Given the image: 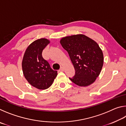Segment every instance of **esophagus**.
Masks as SVG:
<instances>
[{
  "label": "esophagus",
  "instance_id": "esophagus-1",
  "mask_svg": "<svg viewBox=\"0 0 126 126\" xmlns=\"http://www.w3.org/2000/svg\"><path fill=\"white\" fill-rule=\"evenodd\" d=\"M59 71H61V72L64 71V68L63 67H61V68H60V69H59Z\"/></svg>",
  "mask_w": 126,
  "mask_h": 126
}]
</instances>
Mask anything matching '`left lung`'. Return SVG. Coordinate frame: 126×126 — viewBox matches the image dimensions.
I'll use <instances>...</instances> for the list:
<instances>
[{
    "label": "left lung",
    "mask_w": 126,
    "mask_h": 126,
    "mask_svg": "<svg viewBox=\"0 0 126 126\" xmlns=\"http://www.w3.org/2000/svg\"><path fill=\"white\" fill-rule=\"evenodd\" d=\"M60 43L69 54L76 74L70 80L80 87L88 86L99 76L103 54L96 42L83 34L63 37Z\"/></svg>",
    "instance_id": "obj_1"
}]
</instances>
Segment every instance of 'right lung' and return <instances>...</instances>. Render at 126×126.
<instances>
[{
    "instance_id": "right-lung-1",
    "label": "right lung",
    "mask_w": 126,
    "mask_h": 126,
    "mask_svg": "<svg viewBox=\"0 0 126 126\" xmlns=\"http://www.w3.org/2000/svg\"><path fill=\"white\" fill-rule=\"evenodd\" d=\"M46 38L35 40L28 47L22 61V70L29 83L39 89L48 88L57 76V71L51 68L42 57L43 50L49 43Z\"/></svg>"
}]
</instances>
